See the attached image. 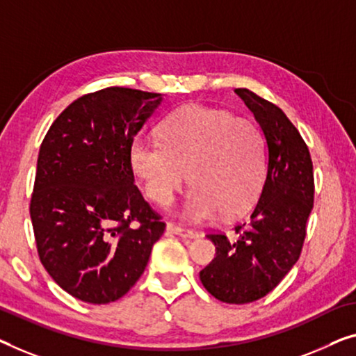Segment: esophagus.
<instances>
[{"instance_id":"1","label":"esophagus","mask_w":356,"mask_h":356,"mask_svg":"<svg viewBox=\"0 0 356 356\" xmlns=\"http://www.w3.org/2000/svg\"><path fill=\"white\" fill-rule=\"evenodd\" d=\"M166 229H168V232L174 233V235L187 238V240H192V238L200 236V232H196L193 229H187V227H184V225H177V224H174V222H169Z\"/></svg>"}]
</instances>
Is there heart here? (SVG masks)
<instances>
[{
  "instance_id": "1",
  "label": "heart",
  "mask_w": 356,
  "mask_h": 356,
  "mask_svg": "<svg viewBox=\"0 0 356 356\" xmlns=\"http://www.w3.org/2000/svg\"><path fill=\"white\" fill-rule=\"evenodd\" d=\"M161 140L137 139L132 169L158 204L171 203L187 180L193 185L184 214L193 220L245 214L256 203L265 176L264 137L256 124L201 105L169 115Z\"/></svg>"
}]
</instances>
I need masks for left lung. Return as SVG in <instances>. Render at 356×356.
Listing matches in <instances>:
<instances>
[{
  "mask_svg": "<svg viewBox=\"0 0 356 356\" xmlns=\"http://www.w3.org/2000/svg\"><path fill=\"white\" fill-rule=\"evenodd\" d=\"M267 140L268 163L261 198L236 240L208 233L216 257L200 272L208 293L225 304H249L280 284L300 256L314 208V164L309 147L284 111L245 88L235 89Z\"/></svg>",
  "mask_w": 356,
  "mask_h": 356,
  "instance_id": "8db88e82",
  "label": "left lung"
}]
</instances>
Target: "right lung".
<instances>
[{"instance_id":"right-lung-1","label":"right lung","mask_w":356,"mask_h":356,"mask_svg":"<svg viewBox=\"0 0 356 356\" xmlns=\"http://www.w3.org/2000/svg\"><path fill=\"white\" fill-rule=\"evenodd\" d=\"M161 94L105 88L57 116L40 147L30 201L40 261L63 291L108 304L137 283L166 224L134 185V136Z\"/></svg>"}]
</instances>
